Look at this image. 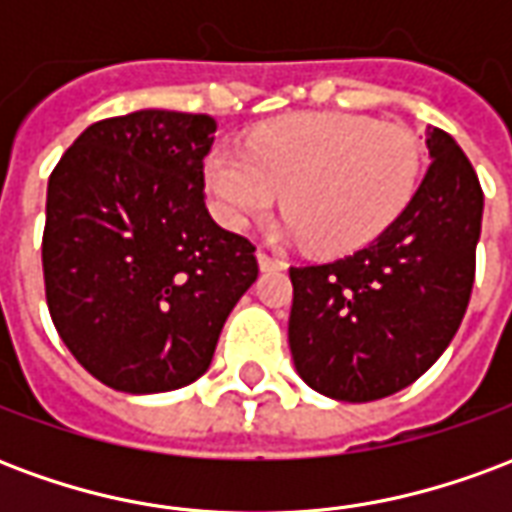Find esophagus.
<instances>
[{
	"mask_svg": "<svg viewBox=\"0 0 512 512\" xmlns=\"http://www.w3.org/2000/svg\"><path fill=\"white\" fill-rule=\"evenodd\" d=\"M257 263H260V268H263V271H279V268H285V260L268 255L266 249H257Z\"/></svg>",
	"mask_w": 512,
	"mask_h": 512,
	"instance_id": "esophagus-1",
	"label": "esophagus"
}]
</instances>
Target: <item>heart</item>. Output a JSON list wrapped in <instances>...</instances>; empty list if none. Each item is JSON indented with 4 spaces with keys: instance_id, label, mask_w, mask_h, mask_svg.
Masks as SVG:
<instances>
[{
    "instance_id": "obj_1",
    "label": "heart",
    "mask_w": 512,
    "mask_h": 512,
    "mask_svg": "<svg viewBox=\"0 0 512 512\" xmlns=\"http://www.w3.org/2000/svg\"><path fill=\"white\" fill-rule=\"evenodd\" d=\"M419 175L422 150L408 128L340 112L279 117L244 150L216 147L205 158V183L227 227L266 216L285 190V233L323 255L378 238L406 211Z\"/></svg>"
}]
</instances>
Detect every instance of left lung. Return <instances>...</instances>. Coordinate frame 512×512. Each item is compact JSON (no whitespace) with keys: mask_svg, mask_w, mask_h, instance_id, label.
<instances>
[{"mask_svg":"<svg viewBox=\"0 0 512 512\" xmlns=\"http://www.w3.org/2000/svg\"><path fill=\"white\" fill-rule=\"evenodd\" d=\"M425 145V178L376 241L290 268V354L321 395L367 403L406 389L444 354L469 307L483 189L447 131L428 128Z\"/></svg>","mask_w":512,"mask_h":512,"instance_id":"8db88e82","label":"left lung"}]
</instances>
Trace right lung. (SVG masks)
<instances>
[{
  "mask_svg": "<svg viewBox=\"0 0 512 512\" xmlns=\"http://www.w3.org/2000/svg\"><path fill=\"white\" fill-rule=\"evenodd\" d=\"M216 120L142 109L93 123L54 167L43 279L76 362L128 395L169 392L211 367L257 279L252 241L205 208Z\"/></svg>",
  "mask_w": 512,
  "mask_h": 512,
  "instance_id": "right-lung-1",
  "label": "right lung"
}]
</instances>
